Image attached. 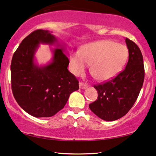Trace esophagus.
Here are the masks:
<instances>
[{
  "label": "esophagus",
  "instance_id": "34e87169",
  "mask_svg": "<svg viewBox=\"0 0 156 156\" xmlns=\"http://www.w3.org/2000/svg\"><path fill=\"white\" fill-rule=\"evenodd\" d=\"M88 84L84 83H83V82L79 83V87L80 89H86V88H88Z\"/></svg>",
  "mask_w": 156,
  "mask_h": 156
}]
</instances>
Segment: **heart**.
Masks as SVG:
<instances>
[{"label": "heart", "mask_w": 156, "mask_h": 156, "mask_svg": "<svg viewBox=\"0 0 156 156\" xmlns=\"http://www.w3.org/2000/svg\"><path fill=\"white\" fill-rule=\"evenodd\" d=\"M128 49L125 45L103 39L84 44L80 51H73L69 58L71 72L80 76L90 65V73L96 80L106 81L117 76L127 62Z\"/></svg>", "instance_id": "obj_1"}]
</instances>
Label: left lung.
<instances>
[{
    "label": "left lung",
    "instance_id": "obj_1",
    "mask_svg": "<svg viewBox=\"0 0 156 156\" xmlns=\"http://www.w3.org/2000/svg\"><path fill=\"white\" fill-rule=\"evenodd\" d=\"M129 60L126 68L115 78L94 85L98 98L89 104L91 111L105 121H114L125 115L138 97L145 78L143 58L135 42L125 39Z\"/></svg>",
    "mask_w": 156,
    "mask_h": 156
}]
</instances>
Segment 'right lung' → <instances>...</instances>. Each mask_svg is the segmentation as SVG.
I'll use <instances>...</instances> for the list:
<instances>
[{"instance_id": "1", "label": "right lung", "mask_w": 156, "mask_h": 156, "mask_svg": "<svg viewBox=\"0 0 156 156\" xmlns=\"http://www.w3.org/2000/svg\"><path fill=\"white\" fill-rule=\"evenodd\" d=\"M57 39L49 31L37 29L19 45L11 64V88L16 101L35 117H50L63 109L72 92L78 90V80L69 72V60L63 48L53 50L52 61L39 67L34 54L40 43L53 44Z\"/></svg>"}]
</instances>
